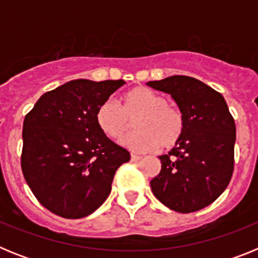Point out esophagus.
<instances>
[{
  "label": "esophagus",
  "mask_w": 258,
  "mask_h": 258,
  "mask_svg": "<svg viewBox=\"0 0 258 258\" xmlns=\"http://www.w3.org/2000/svg\"><path fill=\"white\" fill-rule=\"evenodd\" d=\"M141 159H142V156H140V155H136V154L131 155V160L132 161H140Z\"/></svg>",
  "instance_id": "34e87169"
}]
</instances>
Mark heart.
<instances>
[{"instance_id":"1","label":"heart","mask_w":258,"mask_h":258,"mask_svg":"<svg viewBox=\"0 0 258 258\" xmlns=\"http://www.w3.org/2000/svg\"><path fill=\"white\" fill-rule=\"evenodd\" d=\"M134 121V133L120 141L126 149L147 152L156 149L169 150L181 140L184 116L178 107L168 104L164 95L140 86L125 93L122 107L115 99H107L97 111V122L109 138H120Z\"/></svg>"}]
</instances>
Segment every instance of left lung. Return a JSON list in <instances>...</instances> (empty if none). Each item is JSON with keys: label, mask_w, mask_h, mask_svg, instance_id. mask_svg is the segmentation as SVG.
<instances>
[{"label": "left lung", "mask_w": 258, "mask_h": 258, "mask_svg": "<svg viewBox=\"0 0 258 258\" xmlns=\"http://www.w3.org/2000/svg\"><path fill=\"white\" fill-rule=\"evenodd\" d=\"M147 85L172 95L184 116L181 140L159 156L161 170L150 182L152 192L172 211H200L217 199L231 179L234 117L225 98L194 77L170 76Z\"/></svg>", "instance_id": "8db88e82"}]
</instances>
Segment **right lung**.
I'll return each mask as SVG.
<instances>
[{
  "label": "right lung",
  "mask_w": 258,
  "mask_h": 258,
  "mask_svg": "<svg viewBox=\"0 0 258 258\" xmlns=\"http://www.w3.org/2000/svg\"><path fill=\"white\" fill-rule=\"evenodd\" d=\"M124 80L79 79L45 93L23 124L22 170L36 199L64 218L92 214L108 198L129 151L109 140L97 111Z\"/></svg>",
  "instance_id": "right-lung-1"
}]
</instances>
